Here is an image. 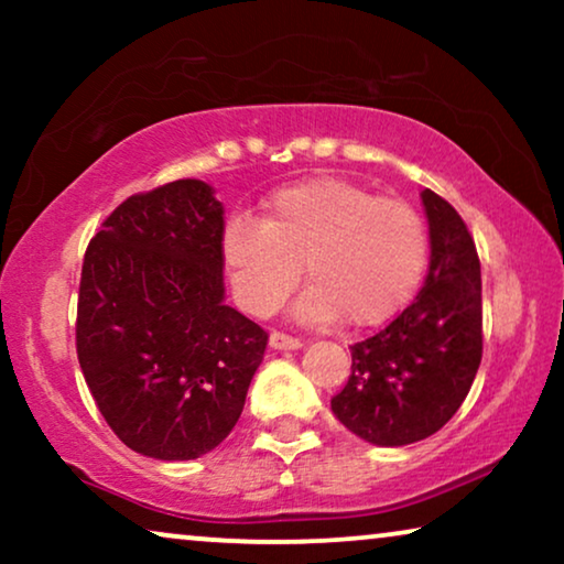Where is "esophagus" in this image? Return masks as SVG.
Wrapping results in <instances>:
<instances>
[{
  "label": "esophagus",
  "mask_w": 564,
  "mask_h": 564,
  "mask_svg": "<svg viewBox=\"0 0 564 564\" xmlns=\"http://www.w3.org/2000/svg\"><path fill=\"white\" fill-rule=\"evenodd\" d=\"M269 346H272V349H300L303 341L295 336H288V334H280V330H274V334L269 336Z\"/></svg>",
  "instance_id": "34e87169"
}]
</instances>
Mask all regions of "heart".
<instances>
[{"mask_svg": "<svg viewBox=\"0 0 564 564\" xmlns=\"http://www.w3.org/2000/svg\"><path fill=\"white\" fill-rule=\"evenodd\" d=\"M429 236L403 199L377 197L346 180H307L276 189L261 223L234 218L223 261L246 311L267 318L305 274L297 318L377 328L395 318L426 272Z\"/></svg>", "mask_w": 564, "mask_h": 564, "instance_id": "b5f03b06", "label": "heart"}]
</instances>
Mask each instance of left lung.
Wrapping results in <instances>:
<instances>
[{
  "label": "left lung",
  "instance_id": "left-lung-1",
  "mask_svg": "<svg viewBox=\"0 0 564 564\" xmlns=\"http://www.w3.org/2000/svg\"><path fill=\"white\" fill-rule=\"evenodd\" d=\"M429 218L426 282L390 326L351 346V375L330 411L377 446L436 434L459 405L482 359V280L473 236L436 192H421Z\"/></svg>",
  "mask_w": 564,
  "mask_h": 564
}]
</instances>
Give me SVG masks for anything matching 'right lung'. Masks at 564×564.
I'll return each mask as SVG.
<instances>
[{
    "label": "right lung",
    "mask_w": 564,
    "mask_h": 564,
    "mask_svg": "<svg viewBox=\"0 0 564 564\" xmlns=\"http://www.w3.org/2000/svg\"><path fill=\"white\" fill-rule=\"evenodd\" d=\"M223 205L176 180L115 207L84 253L76 354L118 438L182 462L215 449L243 411L267 330L226 300Z\"/></svg>",
    "instance_id": "obj_1"
}]
</instances>
